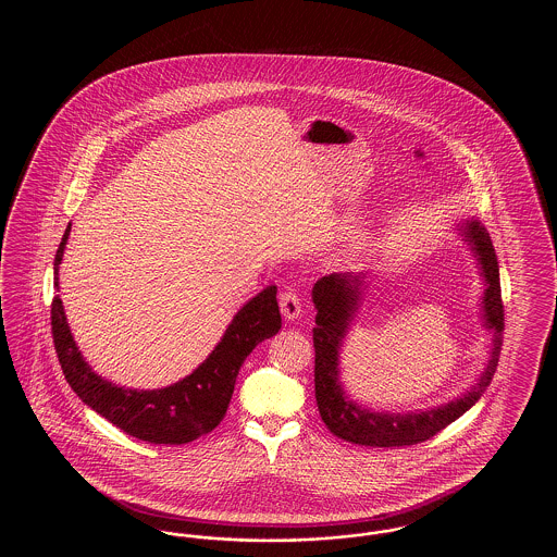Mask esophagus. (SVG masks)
Returning <instances> with one entry per match:
<instances>
[{
    "mask_svg": "<svg viewBox=\"0 0 557 557\" xmlns=\"http://www.w3.org/2000/svg\"><path fill=\"white\" fill-rule=\"evenodd\" d=\"M280 309H282V315L288 321L300 315V298L296 290H284L280 294Z\"/></svg>",
    "mask_w": 557,
    "mask_h": 557,
    "instance_id": "esophagus-1",
    "label": "esophagus"
}]
</instances>
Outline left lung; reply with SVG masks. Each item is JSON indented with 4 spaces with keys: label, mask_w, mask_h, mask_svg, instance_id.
Wrapping results in <instances>:
<instances>
[{
    "label": "left lung",
    "mask_w": 557,
    "mask_h": 557,
    "mask_svg": "<svg viewBox=\"0 0 557 557\" xmlns=\"http://www.w3.org/2000/svg\"><path fill=\"white\" fill-rule=\"evenodd\" d=\"M466 238L472 242L478 261L482 267V275L488 284L484 292V319L488 327L495 332V348L488 361V368L482 373L476 388L455 403L445 407L424 411V413H370L346 400L338 382V348L345 338L346 323L350 311L359 298V275H325L318 280L313 288V302L318 307L315 327H313V346H315V398H318L319 416L327 430L352 445L363 447H409L424 443L461 418L480 395L488 388L504 346V300H502V282L495 246L488 232L472 221L466 227Z\"/></svg>",
    "instance_id": "8db88e82"
}]
</instances>
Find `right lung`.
Here are the masks:
<instances>
[{"instance_id": "right-lung-1", "label": "right lung", "mask_w": 557, "mask_h": 557, "mask_svg": "<svg viewBox=\"0 0 557 557\" xmlns=\"http://www.w3.org/2000/svg\"><path fill=\"white\" fill-rule=\"evenodd\" d=\"M69 232L71 223L53 259L55 288L58 265L62 261ZM275 294L277 288L269 286L246 302L209 359L182 382L160 391H129L96 375L83 361L71 336L60 296L52 298L53 348L71 388L110 424L154 445H184L221 424L234 395L242 363L255 346L277 334L282 327Z\"/></svg>"}]
</instances>
